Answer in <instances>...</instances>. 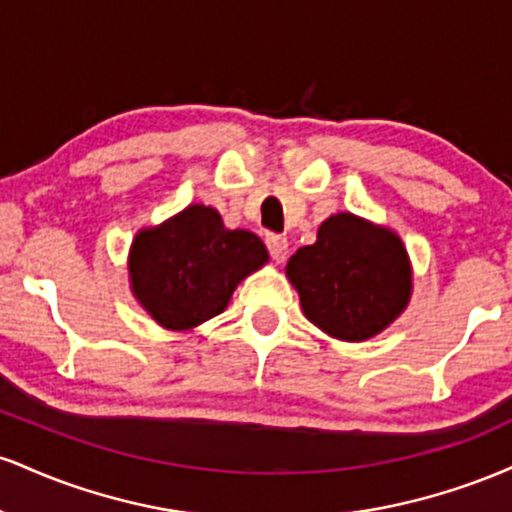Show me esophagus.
I'll return each mask as SVG.
<instances>
[{
	"instance_id": "1",
	"label": "esophagus",
	"mask_w": 512,
	"mask_h": 512,
	"mask_svg": "<svg viewBox=\"0 0 512 512\" xmlns=\"http://www.w3.org/2000/svg\"><path fill=\"white\" fill-rule=\"evenodd\" d=\"M264 243H267L269 255H272V260L276 264H281L286 260V255H289V240H286L284 236H267Z\"/></svg>"
}]
</instances>
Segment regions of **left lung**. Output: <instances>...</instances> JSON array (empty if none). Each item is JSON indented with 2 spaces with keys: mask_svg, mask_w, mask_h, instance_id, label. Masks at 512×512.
Returning <instances> with one entry per match:
<instances>
[{
  "mask_svg": "<svg viewBox=\"0 0 512 512\" xmlns=\"http://www.w3.org/2000/svg\"><path fill=\"white\" fill-rule=\"evenodd\" d=\"M286 276L303 313L342 342H363L395 322L411 298V264L395 231L342 211L296 250Z\"/></svg>",
  "mask_w": 512,
  "mask_h": 512,
  "instance_id": "left-lung-1",
  "label": "left lung"
}]
</instances>
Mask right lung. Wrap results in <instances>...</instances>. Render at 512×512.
<instances>
[{
	"instance_id": "1",
	"label": "right lung",
	"mask_w": 512,
	"mask_h": 512,
	"mask_svg": "<svg viewBox=\"0 0 512 512\" xmlns=\"http://www.w3.org/2000/svg\"><path fill=\"white\" fill-rule=\"evenodd\" d=\"M267 260L255 233L228 231L219 211L190 204L137 233L129 248V284L158 325L187 332L223 313L240 281Z\"/></svg>"
}]
</instances>
